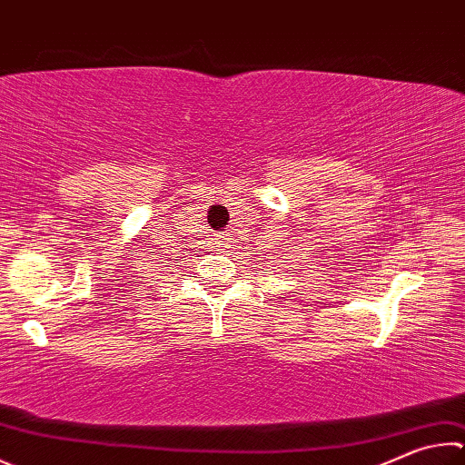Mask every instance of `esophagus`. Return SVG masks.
<instances>
[{
  "label": "esophagus",
  "mask_w": 465,
  "mask_h": 465,
  "mask_svg": "<svg viewBox=\"0 0 465 465\" xmlns=\"http://www.w3.org/2000/svg\"><path fill=\"white\" fill-rule=\"evenodd\" d=\"M230 243H232V233H227V232H223V233H219L217 238H215V252H223L225 248H230Z\"/></svg>",
  "instance_id": "esophagus-1"
}]
</instances>
